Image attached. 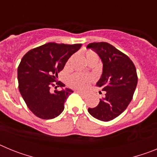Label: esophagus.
<instances>
[{
  "label": "esophagus",
  "instance_id": "34e87169",
  "mask_svg": "<svg viewBox=\"0 0 157 157\" xmlns=\"http://www.w3.org/2000/svg\"><path fill=\"white\" fill-rule=\"evenodd\" d=\"M75 92L77 93V94H79V95L82 96V97H85V96H86V94H84V93H83V92H82V91H79V90H76Z\"/></svg>",
  "mask_w": 157,
  "mask_h": 157
}]
</instances>
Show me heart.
<instances>
[{
	"label": "heart",
	"instance_id": "b5f03b06",
	"mask_svg": "<svg viewBox=\"0 0 157 157\" xmlns=\"http://www.w3.org/2000/svg\"><path fill=\"white\" fill-rule=\"evenodd\" d=\"M87 61H90V59L94 58H98V54L94 52V51L87 50L85 53ZM72 57L67 60L66 63V66L68 67L71 61ZM94 81V78L90 75H86L81 74V73H75L71 75L68 78V84L70 86L74 87L78 90H86L90 83Z\"/></svg>",
	"mask_w": 157,
	"mask_h": 157
}]
</instances>
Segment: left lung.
Returning a JSON list of instances; mask_svg holds the SVG:
<instances>
[{
    "instance_id": "obj_1",
    "label": "left lung",
    "mask_w": 157,
    "mask_h": 157,
    "mask_svg": "<svg viewBox=\"0 0 157 157\" xmlns=\"http://www.w3.org/2000/svg\"><path fill=\"white\" fill-rule=\"evenodd\" d=\"M87 48L99 55L103 62V73L97 86L105 91L95 108L89 113L101 121L114 120L123 113L133 98L138 84V75L132 60L107 42L90 43Z\"/></svg>"
}]
</instances>
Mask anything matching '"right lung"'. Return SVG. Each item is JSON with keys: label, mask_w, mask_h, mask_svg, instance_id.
Segmentation results:
<instances>
[{"label": "right lung", "mask_w": 157, "mask_h": 157, "mask_svg": "<svg viewBox=\"0 0 157 157\" xmlns=\"http://www.w3.org/2000/svg\"><path fill=\"white\" fill-rule=\"evenodd\" d=\"M81 46L82 44L49 42L32 48L22 58L17 71L19 92L37 117L51 120L63 111L65 101L73 91L65 89L51 93L50 89L56 86L53 82L67 59ZM56 85L65 86L61 82H57Z\"/></svg>", "instance_id": "right-lung-1"}]
</instances>
